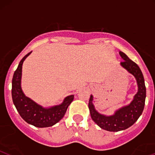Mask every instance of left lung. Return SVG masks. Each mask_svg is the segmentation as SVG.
Segmentation results:
<instances>
[{
	"instance_id": "8db88e82",
	"label": "left lung",
	"mask_w": 155,
	"mask_h": 155,
	"mask_svg": "<svg viewBox=\"0 0 155 155\" xmlns=\"http://www.w3.org/2000/svg\"><path fill=\"white\" fill-rule=\"evenodd\" d=\"M120 55L124 60L120 63V65L134 76L137 83L138 91L134 97L133 100L129 105H125L117 110L111 116L101 114L96 110L93 104V95H91L88 103V107L92 120L101 128L108 131H123L131 127L142 114L146 97L144 78L139 66L134 62L132 60L130 59L123 52L120 51Z\"/></svg>"
}]
</instances>
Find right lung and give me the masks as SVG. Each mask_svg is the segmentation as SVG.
Instances as JSON below:
<instances>
[{
	"label": "right lung",
	"instance_id": "add662e5",
	"mask_svg": "<svg viewBox=\"0 0 155 155\" xmlns=\"http://www.w3.org/2000/svg\"><path fill=\"white\" fill-rule=\"evenodd\" d=\"M27 53L19 63L15 71L12 82V97L13 103L20 116L29 124L38 128L53 126L64 116L68 106L74 99V95L65 97L61 104L50 107H44L26 97L21 89L22 65L24 60L30 54Z\"/></svg>",
	"mask_w": 155,
	"mask_h": 155
}]
</instances>
